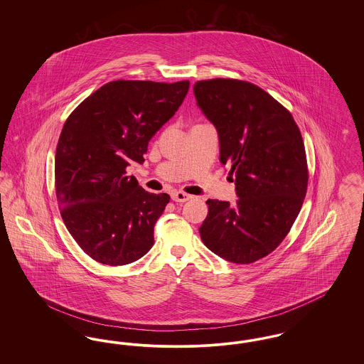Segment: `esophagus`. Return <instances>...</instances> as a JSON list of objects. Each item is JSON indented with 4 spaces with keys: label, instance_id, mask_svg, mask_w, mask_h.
<instances>
[{
    "label": "esophagus",
    "instance_id": "obj_1",
    "mask_svg": "<svg viewBox=\"0 0 364 364\" xmlns=\"http://www.w3.org/2000/svg\"><path fill=\"white\" fill-rule=\"evenodd\" d=\"M191 195L186 193V192H181V191H176L172 193V200L174 202H180V203H184L187 200H190Z\"/></svg>",
    "mask_w": 364,
    "mask_h": 364
}]
</instances>
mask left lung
Returning <instances> with one entry per match:
<instances>
[{
	"label": "left lung",
	"mask_w": 364,
	"mask_h": 364,
	"mask_svg": "<svg viewBox=\"0 0 364 364\" xmlns=\"http://www.w3.org/2000/svg\"><path fill=\"white\" fill-rule=\"evenodd\" d=\"M199 107L218 131L220 161L229 165L239 199H208L199 228L210 251L248 264L273 252L303 206L307 156L291 112L269 92L237 79L196 82Z\"/></svg>",
	"instance_id": "left-lung-1"
}]
</instances>
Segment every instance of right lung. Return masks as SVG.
Masks as SVG:
<instances>
[{"label":"right lung","mask_w":364,"mask_h":364,"mask_svg":"<svg viewBox=\"0 0 364 364\" xmlns=\"http://www.w3.org/2000/svg\"><path fill=\"white\" fill-rule=\"evenodd\" d=\"M188 88V80L109 82L67 119L55 149V196L68 232L90 258L122 266L153 247L171 196L143 190L127 166L144 162L150 139Z\"/></svg>","instance_id":"add662e5"}]
</instances>
